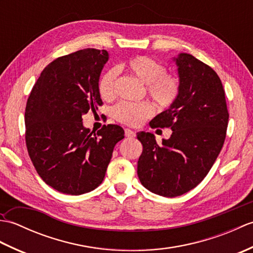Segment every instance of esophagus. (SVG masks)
I'll list each match as a JSON object with an SVG mask.
<instances>
[{"instance_id": "34e87169", "label": "esophagus", "mask_w": 253, "mask_h": 253, "mask_svg": "<svg viewBox=\"0 0 253 253\" xmlns=\"http://www.w3.org/2000/svg\"><path fill=\"white\" fill-rule=\"evenodd\" d=\"M125 136L127 138H133V137L136 136V132L133 131V130H131V129H128V128H126V129H125Z\"/></svg>"}]
</instances>
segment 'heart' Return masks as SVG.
I'll return each instance as SVG.
<instances>
[{
	"instance_id": "heart-1",
	"label": "heart",
	"mask_w": 253,
	"mask_h": 253,
	"mask_svg": "<svg viewBox=\"0 0 253 253\" xmlns=\"http://www.w3.org/2000/svg\"><path fill=\"white\" fill-rule=\"evenodd\" d=\"M121 68L146 84L147 92L162 107H169L179 94V82L174 75L166 73V68L154 58L138 55L121 65ZM117 71L110 68L101 75L98 84L100 95L111 100L116 93ZM154 114V106L149 102H121L113 109V116L118 122L129 126H140Z\"/></svg>"
}]
</instances>
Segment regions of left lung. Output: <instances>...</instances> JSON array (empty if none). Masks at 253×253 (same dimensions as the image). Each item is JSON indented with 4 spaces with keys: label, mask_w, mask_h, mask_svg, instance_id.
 <instances>
[{
    "label": "left lung",
    "mask_w": 253,
    "mask_h": 253,
    "mask_svg": "<svg viewBox=\"0 0 253 253\" xmlns=\"http://www.w3.org/2000/svg\"><path fill=\"white\" fill-rule=\"evenodd\" d=\"M174 61L178 67V98L150 122L151 128H170V138L158 144L153 133H137L143 147L139 179L148 190L168 198L184 195L208 175L222 150L229 117L217 74L187 53Z\"/></svg>",
    "instance_id": "left-lung-1"
}]
</instances>
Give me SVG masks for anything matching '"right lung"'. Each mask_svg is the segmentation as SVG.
I'll list each match as a JSON object with an SVG mask.
<instances>
[{
  "mask_svg": "<svg viewBox=\"0 0 253 253\" xmlns=\"http://www.w3.org/2000/svg\"><path fill=\"white\" fill-rule=\"evenodd\" d=\"M107 61V51L96 49L58 57L42 71L27 101L31 162L46 185L66 195L95 189L115 144L125 137L118 125H104L96 133L83 125V115L103 104L98 84Z\"/></svg>",
  "mask_w": 253,
  "mask_h": 253,
  "instance_id": "add662e5",
  "label": "right lung"
}]
</instances>
